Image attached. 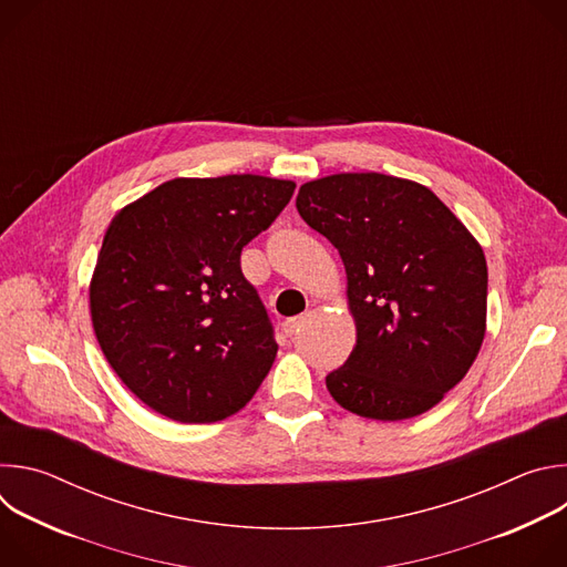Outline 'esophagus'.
<instances>
[{"instance_id": "obj_1", "label": "esophagus", "mask_w": 567, "mask_h": 567, "mask_svg": "<svg viewBox=\"0 0 567 567\" xmlns=\"http://www.w3.org/2000/svg\"><path fill=\"white\" fill-rule=\"evenodd\" d=\"M305 326V316H296V318H287L285 322H282V332L287 334V337H293L300 328Z\"/></svg>"}]
</instances>
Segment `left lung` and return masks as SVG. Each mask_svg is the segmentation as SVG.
<instances>
[{"mask_svg": "<svg viewBox=\"0 0 567 567\" xmlns=\"http://www.w3.org/2000/svg\"><path fill=\"white\" fill-rule=\"evenodd\" d=\"M296 208L346 267L357 346L326 377L334 401L381 422L437 406L487 332L480 241L433 190L379 173L307 182Z\"/></svg>", "mask_w": 567, "mask_h": 567, "instance_id": "1", "label": "left lung"}]
</instances>
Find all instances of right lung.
Instances as JSON below:
<instances>
[{"instance_id":"add662e5","label":"right lung","mask_w":567,"mask_h":567,"mask_svg":"<svg viewBox=\"0 0 567 567\" xmlns=\"http://www.w3.org/2000/svg\"><path fill=\"white\" fill-rule=\"evenodd\" d=\"M296 184L262 175L177 177L121 208L90 282L99 346L147 409L210 424L245 409L278 346L241 247Z\"/></svg>"}]
</instances>
